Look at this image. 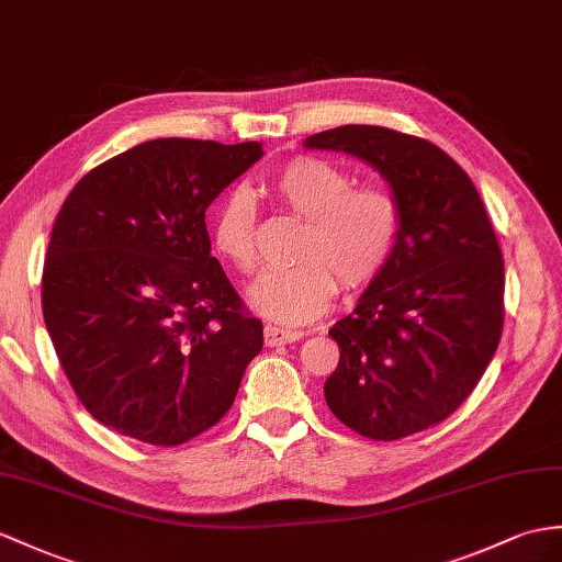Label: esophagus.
Wrapping results in <instances>:
<instances>
[{"instance_id":"34e87169","label":"esophagus","mask_w":562,"mask_h":562,"mask_svg":"<svg viewBox=\"0 0 562 562\" xmlns=\"http://www.w3.org/2000/svg\"><path fill=\"white\" fill-rule=\"evenodd\" d=\"M303 336H305L303 331H285V328L271 326V324H267V326H265V344H267L269 348L295 344V340H300Z\"/></svg>"}]
</instances>
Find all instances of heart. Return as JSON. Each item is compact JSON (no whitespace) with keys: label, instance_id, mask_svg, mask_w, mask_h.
<instances>
[{"label":"heart","instance_id":"heart-1","mask_svg":"<svg viewBox=\"0 0 562 562\" xmlns=\"http://www.w3.org/2000/svg\"><path fill=\"white\" fill-rule=\"evenodd\" d=\"M358 183L340 164L295 157L269 178V193L285 212L305 218L289 269L265 271L250 285V303L281 326H303L331 307L338 293H358L389 267L401 238L403 207L393 188ZM212 245L231 267L259 265L257 207L245 190L228 193L212 216Z\"/></svg>","mask_w":562,"mask_h":562}]
</instances>
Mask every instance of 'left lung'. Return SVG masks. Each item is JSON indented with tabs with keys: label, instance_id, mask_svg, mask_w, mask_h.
<instances>
[{
	"label": "left lung",
	"instance_id": "1",
	"mask_svg": "<svg viewBox=\"0 0 562 562\" xmlns=\"http://www.w3.org/2000/svg\"><path fill=\"white\" fill-rule=\"evenodd\" d=\"M372 164L403 207L401 238L358 307L328 328L340 360L331 413L374 441L443 422L482 379L503 331V252L470 176L434 143L384 126L305 140Z\"/></svg>",
	"mask_w": 562,
	"mask_h": 562
}]
</instances>
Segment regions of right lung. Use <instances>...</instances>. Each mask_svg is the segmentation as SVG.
<instances>
[{
	"label": "right lung",
	"instance_id": "1",
	"mask_svg": "<svg viewBox=\"0 0 562 562\" xmlns=\"http://www.w3.org/2000/svg\"><path fill=\"white\" fill-rule=\"evenodd\" d=\"M262 155L259 143L147 140L64 200L43 312L78 401L104 427L169 448L234 405L265 336L210 255L204 210Z\"/></svg>",
	"mask_w": 562,
	"mask_h": 562
}]
</instances>
